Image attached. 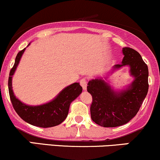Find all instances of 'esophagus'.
I'll return each instance as SVG.
<instances>
[{
	"label": "esophagus",
	"mask_w": 160,
	"mask_h": 160,
	"mask_svg": "<svg viewBox=\"0 0 160 160\" xmlns=\"http://www.w3.org/2000/svg\"><path fill=\"white\" fill-rule=\"evenodd\" d=\"M80 85L83 88V90H86V86H87V81H86V80L85 78H82L80 80Z\"/></svg>",
	"instance_id": "1"
}]
</instances>
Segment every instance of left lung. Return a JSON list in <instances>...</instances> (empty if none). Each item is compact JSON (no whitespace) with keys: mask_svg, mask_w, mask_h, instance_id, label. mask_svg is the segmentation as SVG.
I'll return each mask as SVG.
<instances>
[{"mask_svg":"<svg viewBox=\"0 0 160 160\" xmlns=\"http://www.w3.org/2000/svg\"><path fill=\"white\" fill-rule=\"evenodd\" d=\"M122 64L115 65L112 71L128 65L133 81L125 89L115 91L102 78L88 82L87 91L92 96L90 107L94 122L104 128H115L130 122L136 116L148 92V68L141 55L134 49L124 48Z\"/></svg>","mask_w":160,"mask_h":160,"instance_id":"8db88e82","label":"left lung"}]
</instances>
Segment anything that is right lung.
<instances>
[{
	"label": "right lung",
	"instance_id": "right-lung-1",
	"mask_svg": "<svg viewBox=\"0 0 160 160\" xmlns=\"http://www.w3.org/2000/svg\"><path fill=\"white\" fill-rule=\"evenodd\" d=\"M24 51L25 48L18 52L15 64L9 72L8 88L13 108L24 122L33 126L47 128L59 125L66 118L71 103L81 94L82 86L79 82H74L65 87L54 99L45 104L29 106L22 103L13 93L12 78Z\"/></svg>",
	"mask_w": 160,
	"mask_h": 160
}]
</instances>
